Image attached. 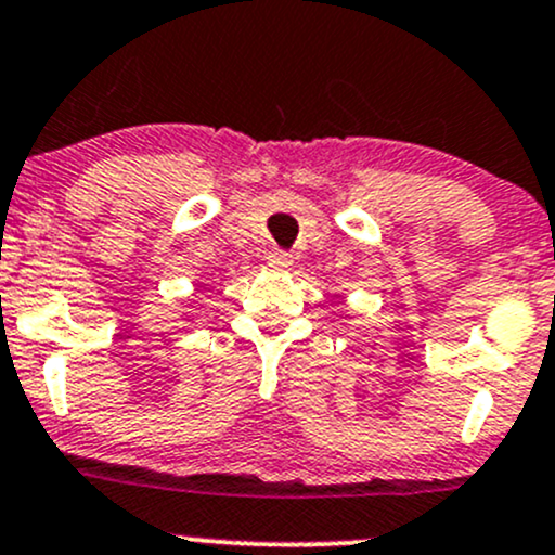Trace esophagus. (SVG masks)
<instances>
[{
  "instance_id": "1",
  "label": "esophagus",
  "mask_w": 555,
  "mask_h": 555,
  "mask_svg": "<svg viewBox=\"0 0 555 555\" xmlns=\"http://www.w3.org/2000/svg\"><path fill=\"white\" fill-rule=\"evenodd\" d=\"M268 266H271V268H289L292 266V255L284 253V249H271V253H268Z\"/></svg>"
}]
</instances>
